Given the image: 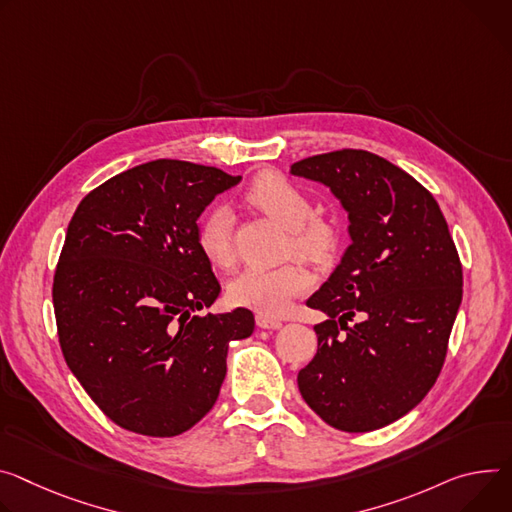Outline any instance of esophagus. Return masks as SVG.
I'll use <instances>...</instances> for the list:
<instances>
[{"mask_svg": "<svg viewBox=\"0 0 512 512\" xmlns=\"http://www.w3.org/2000/svg\"><path fill=\"white\" fill-rule=\"evenodd\" d=\"M257 327H261V329H280L282 327V320H277V318H271V316H267V314H257Z\"/></svg>", "mask_w": 512, "mask_h": 512, "instance_id": "esophagus-1", "label": "esophagus"}]
</instances>
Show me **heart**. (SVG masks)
Here are the masks:
<instances>
[{
  "label": "heart",
  "mask_w": 512,
  "mask_h": 512,
  "mask_svg": "<svg viewBox=\"0 0 512 512\" xmlns=\"http://www.w3.org/2000/svg\"><path fill=\"white\" fill-rule=\"evenodd\" d=\"M247 200L292 232L298 255L318 261L335 251L339 241L337 226L329 220L312 216V206L306 194L284 175H259L249 185ZM198 247L214 267H228L235 259L232 212L228 206H214L202 218L198 226ZM310 286L312 277L300 265L247 267L230 280L228 298L237 306L277 316Z\"/></svg>",
  "instance_id": "heart-1"
}]
</instances>
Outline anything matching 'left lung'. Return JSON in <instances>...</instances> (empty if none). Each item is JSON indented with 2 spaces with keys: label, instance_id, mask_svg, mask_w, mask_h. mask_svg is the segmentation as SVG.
I'll list each match as a JSON object with an SVG mask.
<instances>
[{
  "label": "left lung",
  "instance_id": "obj_1",
  "mask_svg": "<svg viewBox=\"0 0 512 512\" xmlns=\"http://www.w3.org/2000/svg\"><path fill=\"white\" fill-rule=\"evenodd\" d=\"M290 173L331 190L351 239L306 300L327 320L314 327L318 351L300 369V394L339 431L382 429L429 394L445 361L463 286L449 226L421 183L374 153L314 155Z\"/></svg>",
  "mask_w": 512,
  "mask_h": 512
}]
</instances>
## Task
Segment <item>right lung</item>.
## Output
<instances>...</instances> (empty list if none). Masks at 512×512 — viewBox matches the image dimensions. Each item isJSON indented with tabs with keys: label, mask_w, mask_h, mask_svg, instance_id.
I'll return each instance as SVG.
<instances>
[{
	"label": "right lung",
	"mask_w": 512,
	"mask_h": 512,
	"mask_svg": "<svg viewBox=\"0 0 512 512\" xmlns=\"http://www.w3.org/2000/svg\"><path fill=\"white\" fill-rule=\"evenodd\" d=\"M241 181L157 159L122 171L77 206L55 271L59 343L73 376L126 431L175 437L214 406L232 341L253 312L198 316L220 294L198 218Z\"/></svg>",
	"instance_id": "right-lung-1"
}]
</instances>
